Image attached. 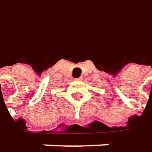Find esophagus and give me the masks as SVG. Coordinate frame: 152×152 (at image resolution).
Here are the masks:
<instances>
[{
	"instance_id": "1",
	"label": "esophagus",
	"mask_w": 152,
	"mask_h": 152,
	"mask_svg": "<svg viewBox=\"0 0 152 152\" xmlns=\"http://www.w3.org/2000/svg\"><path fill=\"white\" fill-rule=\"evenodd\" d=\"M76 80H81V77H79V78H76Z\"/></svg>"
}]
</instances>
